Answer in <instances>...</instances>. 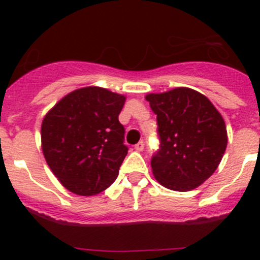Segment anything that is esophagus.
<instances>
[{
	"label": "esophagus",
	"instance_id": "obj_1",
	"mask_svg": "<svg viewBox=\"0 0 260 260\" xmlns=\"http://www.w3.org/2000/svg\"><path fill=\"white\" fill-rule=\"evenodd\" d=\"M134 148L137 151H139V152H141V151H143L144 150V142H139V143H137L135 144Z\"/></svg>",
	"mask_w": 260,
	"mask_h": 260
}]
</instances>
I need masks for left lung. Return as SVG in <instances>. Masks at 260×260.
I'll use <instances>...</instances> for the list:
<instances>
[{
	"mask_svg": "<svg viewBox=\"0 0 260 260\" xmlns=\"http://www.w3.org/2000/svg\"><path fill=\"white\" fill-rule=\"evenodd\" d=\"M157 119L160 146L151 158L152 173L167 189L189 191L217 169L228 143L226 126L212 103L186 87L148 93Z\"/></svg>",
	"mask_w": 260,
	"mask_h": 260,
	"instance_id": "left-lung-1",
	"label": "left lung"
}]
</instances>
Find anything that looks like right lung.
<instances>
[{
    "label": "right lung",
    "mask_w": 260,
    "mask_h": 260,
    "mask_svg": "<svg viewBox=\"0 0 260 260\" xmlns=\"http://www.w3.org/2000/svg\"><path fill=\"white\" fill-rule=\"evenodd\" d=\"M125 100L102 87H84L62 98L44 117L43 153L69 191L91 197L117 178L128 150L118 121Z\"/></svg>",
    "instance_id": "add662e5"
}]
</instances>
